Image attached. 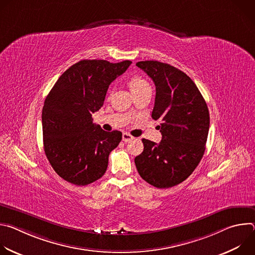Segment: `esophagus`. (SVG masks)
Instances as JSON below:
<instances>
[{"label":"esophagus","instance_id":"34e87169","mask_svg":"<svg viewBox=\"0 0 255 255\" xmlns=\"http://www.w3.org/2000/svg\"><path fill=\"white\" fill-rule=\"evenodd\" d=\"M133 139V136L130 135L128 132H124L123 135H122V140L124 142H128V141H131Z\"/></svg>","mask_w":255,"mask_h":255}]
</instances>
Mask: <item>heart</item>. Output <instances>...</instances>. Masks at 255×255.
Returning <instances> with one entry per match:
<instances>
[{"label":"heart","instance_id":"obj_1","mask_svg":"<svg viewBox=\"0 0 255 255\" xmlns=\"http://www.w3.org/2000/svg\"><path fill=\"white\" fill-rule=\"evenodd\" d=\"M128 85L129 88L131 89V91L133 92V94H137L142 92L145 89H149L150 86L149 84L145 81L143 78L139 77V76H133L128 80Z\"/></svg>","mask_w":255,"mask_h":255}]
</instances>
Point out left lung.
Returning <instances> with one entry per match:
<instances>
[{
  "mask_svg": "<svg viewBox=\"0 0 255 255\" xmlns=\"http://www.w3.org/2000/svg\"><path fill=\"white\" fill-rule=\"evenodd\" d=\"M155 85L152 119L160 121L157 144L142 139L144 149L134 161L140 176L158 189L186 180L200 163L208 138L210 115L199 89L184 71L156 60L139 61Z\"/></svg>",
  "mask_w": 255,
  "mask_h": 255,
  "instance_id": "8db88e82",
  "label": "left lung"
}]
</instances>
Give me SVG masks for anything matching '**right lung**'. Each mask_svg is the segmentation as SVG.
Masks as SVG:
<instances>
[{
    "label": "right lung",
    "instance_id": "add662e5",
    "mask_svg": "<svg viewBox=\"0 0 255 255\" xmlns=\"http://www.w3.org/2000/svg\"><path fill=\"white\" fill-rule=\"evenodd\" d=\"M132 63L84 59L59 77L42 109L44 151L54 171L76 186H87L107 170L122 132L104 131L92 114L104 104L110 84Z\"/></svg>",
    "mask_w": 255,
    "mask_h": 255
}]
</instances>
